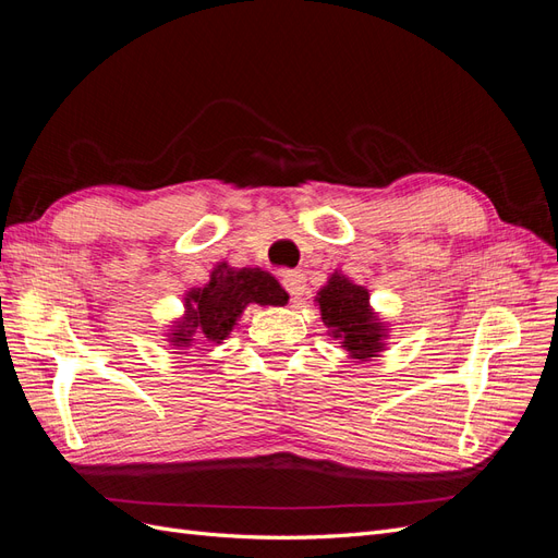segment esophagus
Listing matches in <instances>:
<instances>
[{
  "label": "esophagus",
  "instance_id": "esophagus-1",
  "mask_svg": "<svg viewBox=\"0 0 558 558\" xmlns=\"http://www.w3.org/2000/svg\"><path fill=\"white\" fill-rule=\"evenodd\" d=\"M281 283H283V289L289 291L291 298H300L302 293H305V289H307V279H305V275L298 272V269H291V272H286Z\"/></svg>",
  "mask_w": 558,
  "mask_h": 558
}]
</instances>
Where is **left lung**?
<instances>
[{
	"instance_id": "obj_1",
	"label": "left lung",
	"mask_w": 558,
	"mask_h": 558,
	"mask_svg": "<svg viewBox=\"0 0 558 558\" xmlns=\"http://www.w3.org/2000/svg\"><path fill=\"white\" fill-rule=\"evenodd\" d=\"M316 300L324 324L332 328L335 337H340L353 359L367 361L381 349V326L369 312V295L365 289L332 275Z\"/></svg>"
}]
</instances>
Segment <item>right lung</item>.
Wrapping results in <instances>:
<instances>
[{
  "instance_id": "add662e5",
  "label": "right lung",
  "mask_w": 558,
  "mask_h": 558,
  "mask_svg": "<svg viewBox=\"0 0 558 558\" xmlns=\"http://www.w3.org/2000/svg\"><path fill=\"white\" fill-rule=\"evenodd\" d=\"M286 300H289V295H286L279 281L263 272V269H232L228 265H218L205 289L193 291L185 300L189 314L179 320L177 332H172L174 342L189 344L191 335L195 332H202L211 342H221L251 302L283 305Z\"/></svg>"
}]
</instances>
